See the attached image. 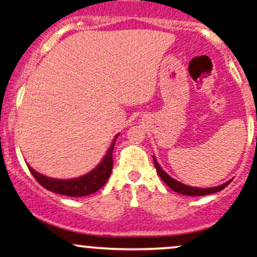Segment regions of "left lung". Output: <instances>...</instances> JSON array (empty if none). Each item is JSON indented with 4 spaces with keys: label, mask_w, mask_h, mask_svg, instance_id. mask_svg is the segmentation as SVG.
Instances as JSON below:
<instances>
[{
    "label": "left lung",
    "mask_w": 257,
    "mask_h": 257,
    "mask_svg": "<svg viewBox=\"0 0 257 257\" xmlns=\"http://www.w3.org/2000/svg\"><path fill=\"white\" fill-rule=\"evenodd\" d=\"M153 158H154V165H155V167H156V171H158L159 176L161 177V180L165 182V185L169 186V187L171 188V190H174L175 192H177L180 194H185V196H206V194H212L215 192H219V191L223 190V188H225L231 181V180L226 181L225 183L217 186V187H209V188L191 187V186L185 185V183L178 182L177 180H175V178H172L169 174H166V172L161 169V166L159 165L158 161H156L155 156H153Z\"/></svg>",
    "instance_id": "left-lung-1"
}]
</instances>
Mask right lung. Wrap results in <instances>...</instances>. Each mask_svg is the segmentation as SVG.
Returning <instances> with one entry per match:
<instances>
[{
    "instance_id": "1",
    "label": "right lung",
    "mask_w": 257,
    "mask_h": 257,
    "mask_svg": "<svg viewBox=\"0 0 257 257\" xmlns=\"http://www.w3.org/2000/svg\"><path fill=\"white\" fill-rule=\"evenodd\" d=\"M118 136L119 134H117L114 137L112 144L108 148L107 154L103 156L101 163L97 165L92 171H90L88 174L83 175L81 177L70 178V180H58V178H51L39 174L36 170L32 169L29 165L28 169L38 182L43 187L47 188L48 191L69 197L88 196V194H92L96 191H98L101 187H103L104 183L107 182L108 178L110 176V172H112L113 167L112 153L115 144V139H117Z\"/></svg>"
}]
</instances>
